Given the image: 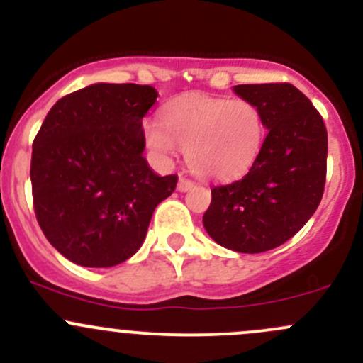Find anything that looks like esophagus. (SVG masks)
<instances>
[{"label": "esophagus", "instance_id": "34e87169", "mask_svg": "<svg viewBox=\"0 0 363 363\" xmlns=\"http://www.w3.org/2000/svg\"><path fill=\"white\" fill-rule=\"evenodd\" d=\"M194 186V182H190L189 178H180V182H178V190L180 192H186V190H190Z\"/></svg>", "mask_w": 363, "mask_h": 363}]
</instances>
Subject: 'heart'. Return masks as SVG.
I'll list each match as a JSON object with an SVG mask.
<instances>
[{"label": "heart", "mask_w": 363, "mask_h": 363, "mask_svg": "<svg viewBox=\"0 0 363 363\" xmlns=\"http://www.w3.org/2000/svg\"><path fill=\"white\" fill-rule=\"evenodd\" d=\"M162 118L145 121L146 146L164 160L182 148L190 169L211 180L243 177L267 134L259 107L243 99L192 93L167 104Z\"/></svg>", "instance_id": "obj_1"}]
</instances>
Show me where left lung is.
<instances>
[{
    "label": "left lung",
    "mask_w": 363,
    "mask_h": 363,
    "mask_svg": "<svg viewBox=\"0 0 363 363\" xmlns=\"http://www.w3.org/2000/svg\"><path fill=\"white\" fill-rule=\"evenodd\" d=\"M233 89L259 107L268 134L242 180L211 189L203 224L218 245L259 254L295 236L321 203L328 135L318 109L289 82Z\"/></svg>",
    "instance_id": "1"
}]
</instances>
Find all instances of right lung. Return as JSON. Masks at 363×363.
Segmentation results:
<instances>
[{"label":"right lung","mask_w":363,"mask_h":363,"mask_svg":"<svg viewBox=\"0 0 363 363\" xmlns=\"http://www.w3.org/2000/svg\"><path fill=\"white\" fill-rule=\"evenodd\" d=\"M152 86L99 82L60 99L33 141L31 190L40 229L72 263L107 268L134 256L153 210L177 189L143 157Z\"/></svg>","instance_id":"1"}]
</instances>
